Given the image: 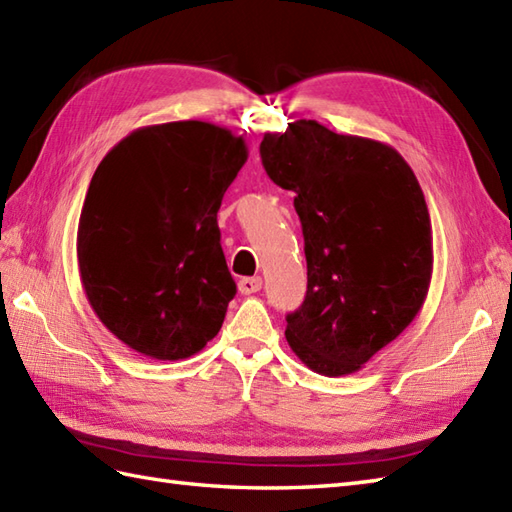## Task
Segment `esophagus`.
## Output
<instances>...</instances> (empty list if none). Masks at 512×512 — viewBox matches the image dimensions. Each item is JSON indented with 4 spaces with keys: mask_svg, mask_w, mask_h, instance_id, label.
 Instances as JSON below:
<instances>
[{
    "mask_svg": "<svg viewBox=\"0 0 512 512\" xmlns=\"http://www.w3.org/2000/svg\"><path fill=\"white\" fill-rule=\"evenodd\" d=\"M237 288L242 294H255L261 290V277H244L237 283Z\"/></svg>",
    "mask_w": 512,
    "mask_h": 512,
    "instance_id": "obj_1",
    "label": "esophagus"
}]
</instances>
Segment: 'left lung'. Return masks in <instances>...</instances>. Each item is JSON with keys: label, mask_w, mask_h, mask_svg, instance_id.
<instances>
[{"label": "left lung", "mask_w": 512, "mask_h": 512, "mask_svg": "<svg viewBox=\"0 0 512 512\" xmlns=\"http://www.w3.org/2000/svg\"><path fill=\"white\" fill-rule=\"evenodd\" d=\"M266 174L294 192L307 292L288 314L290 349L312 371L340 377L406 329L432 279V222L421 185L382 141L338 135L316 120L266 133Z\"/></svg>", "instance_id": "1"}]
</instances>
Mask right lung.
Segmentation results:
<instances>
[{"instance_id": "obj_1", "label": "right lung", "mask_w": 512, "mask_h": 512, "mask_svg": "<svg viewBox=\"0 0 512 512\" xmlns=\"http://www.w3.org/2000/svg\"><path fill=\"white\" fill-rule=\"evenodd\" d=\"M246 159L244 137L187 120L137 128L100 161L78 268L93 312L126 347L185 360L220 331L235 281L218 209Z\"/></svg>"}]
</instances>
